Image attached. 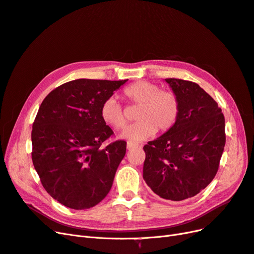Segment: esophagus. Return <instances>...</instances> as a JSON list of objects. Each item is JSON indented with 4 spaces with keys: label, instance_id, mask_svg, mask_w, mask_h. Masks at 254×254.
Returning a JSON list of instances; mask_svg holds the SVG:
<instances>
[{
    "label": "esophagus",
    "instance_id": "1",
    "mask_svg": "<svg viewBox=\"0 0 254 254\" xmlns=\"http://www.w3.org/2000/svg\"><path fill=\"white\" fill-rule=\"evenodd\" d=\"M137 147H139V145L133 144V143H130V142L127 143V149H128V150L133 149V148H137Z\"/></svg>",
    "mask_w": 254,
    "mask_h": 254
}]
</instances>
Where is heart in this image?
Returning a JSON list of instances; mask_svg holds the SVG:
<instances>
[{"instance_id":"heart-1","label":"heart","mask_w":254,"mask_h":254,"mask_svg":"<svg viewBox=\"0 0 254 254\" xmlns=\"http://www.w3.org/2000/svg\"><path fill=\"white\" fill-rule=\"evenodd\" d=\"M124 96L130 103L139 106L135 113L136 123L127 126L120 137L130 143L148 140L159 130H171L180 113L179 98L172 91H161L160 87L148 81H136L124 90ZM101 118L106 125L121 129L126 124L122 106L113 97L107 98L101 107Z\"/></svg>"}]
</instances>
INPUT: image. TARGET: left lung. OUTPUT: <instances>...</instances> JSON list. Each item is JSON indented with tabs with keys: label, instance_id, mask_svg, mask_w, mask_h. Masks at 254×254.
I'll return each mask as SVG.
<instances>
[{
	"label": "left lung",
	"instance_id": "8db88e82",
	"mask_svg": "<svg viewBox=\"0 0 254 254\" xmlns=\"http://www.w3.org/2000/svg\"><path fill=\"white\" fill-rule=\"evenodd\" d=\"M165 81L179 98V118L171 130L143 147V178L161 198L181 201L200 193L216 175L226 144L225 117L197 83Z\"/></svg>",
	"mask_w": 254,
	"mask_h": 254
}]
</instances>
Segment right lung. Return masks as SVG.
Segmentation results:
<instances>
[{"mask_svg":"<svg viewBox=\"0 0 254 254\" xmlns=\"http://www.w3.org/2000/svg\"><path fill=\"white\" fill-rule=\"evenodd\" d=\"M126 80L76 79L43 99L33 124L32 159L48 193L70 209L96 205L109 193L126 142L101 145L113 134L101 107Z\"/></svg>","mask_w":254,"mask_h":254,"instance_id":"obj_1","label":"right lung"}]
</instances>
